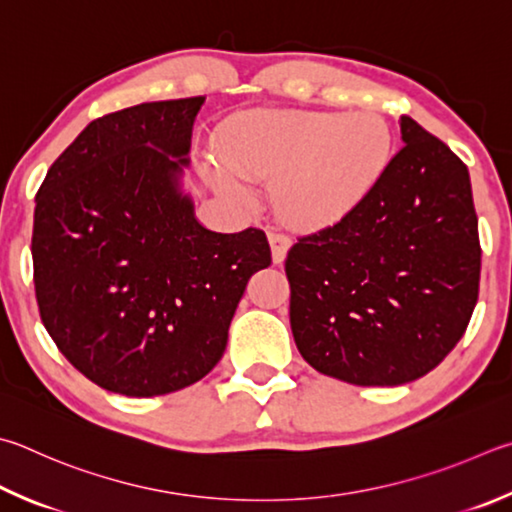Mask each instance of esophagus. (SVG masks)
Returning a JSON list of instances; mask_svg holds the SVG:
<instances>
[{
    "instance_id": "esophagus-1",
    "label": "esophagus",
    "mask_w": 512,
    "mask_h": 512,
    "mask_svg": "<svg viewBox=\"0 0 512 512\" xmlns=\"http://www.w3.org/2000/svg\"><path fill=\"white\" fill-rule=\"evenodd\" d=\"M268 241H271V250H273V262L280 264L286 257V250L291 248V237L286 232L280 230H271L268 232Z\"/></svg>"
}]
</instances>
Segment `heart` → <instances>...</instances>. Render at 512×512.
Returning <instances> with one entry per match:
<instances>
[{"label": "heart", "mask_w": 512, "mask_h": 512, "mask_svg": "<svg viewBox=\"0 0 512 512\" xmlns=\"http://www.w3.org/2000/svg\"><path fill=\"white\" fill-rule=\"evenodd\" d=\"M392 129L374 111L271 109L232 118L217 150L232 174L275 183V206L297 226H324L347 215L383 179L392 161ZM210 179L237 199L235 176L210 167Z\"/></svg>", "instance_id": "heart-1"}]
</instances>
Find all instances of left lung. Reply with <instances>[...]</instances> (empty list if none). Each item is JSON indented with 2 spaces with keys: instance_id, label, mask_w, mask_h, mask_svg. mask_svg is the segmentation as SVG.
Masks as SVG:
<instances>
[{
  "instance_id": "obj_1",
  "label": "left lung",
  "mask_w": 512,
  "mask_h": 512,
  "mask_svg": "<svg viewBox=\"0 0 512 512\" xmlns=\"http://www.w3.org/2000/svg\"><path fill=\"white\" fill-rule=\"evenodd\" d=\"M403 147L356 208L297 237L284 271L291 329L320 374L360 387L425 376L457 347L479 297L468 167L401 118Z\"/></svg>"
}]
</instances>
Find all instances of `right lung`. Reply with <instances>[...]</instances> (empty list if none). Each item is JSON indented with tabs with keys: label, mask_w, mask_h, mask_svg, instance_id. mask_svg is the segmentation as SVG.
<instances>
[{
	"label": "right lung",
	"mask_w": 512,
	"mask_h": 512,
	"mask_svg": "<svg viewBox=\"0 0 512 512\" xmlns=\"http://www.w3.org/2000/svg\"><path fill=\"white\" fill-rule=\"evenodd\" d=\"M201 102H143L96 118L35 194L42 324L107 392L161 396L201 380L224 356L248 280L271 266L264 230L203 228L176 190Z\"/></svg>",
	"instance_id": "add662e5"
}]
</instances>
